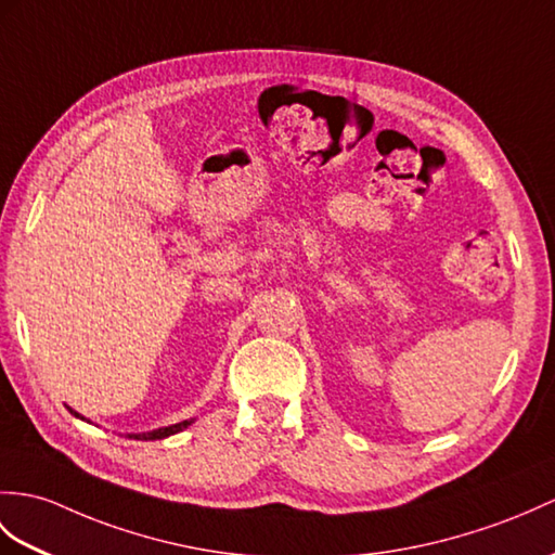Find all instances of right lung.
I'll return each instance as SVG.
<instances>
[{
  "instance_id": "right-lung-1",
  "label": "right lung",
  "mask_w": 555,
  "mask_h": 555,
  "mask_svg": "<svg viewBox=\"0 0 555 555\" xmlns=\"http://www.w3.org/2000/svg\"><path fill=\"white\" fill-rule=\"evenodd\" d=\"M70 414L77 416V418H82V416L77 414V411H73V409H70ZM82 421H85V418H82ZM191 423H193V418L182 421V423H175V425H167V428H158V430H151V433L130 435V437H132V440H163V437H170V435H175V433H182L184 428H189Z\"/></svg>"
}]
</instances>
